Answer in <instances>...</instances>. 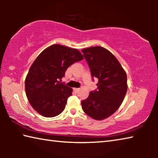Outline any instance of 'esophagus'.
I'll use <instances>...</instances> for the list:
<instances>
[{"label":"esophagus","mask_w":158,"mask_h":158,"mask_svg":"<svg viewBox=\"0 0 158 158\" xmlns=\"http://www.w3.org/2000/svg\"><path fill=\"white\" fill-rule=\"evenodd\" d=\"M79 89H77V88H74V91L75 92V93H77V92H79Z\"/></svg>","instance_id":"esophagus-1"}]
</instances>
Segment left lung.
Segmentation results:
<instances>
[{
    "label": "left lung",
    "mask_w": 158,
    "mask_h": 158,
    "mask_svg": "<svg viewBox=\"0 0 158 158\" xmlns=\"http://www.w3.org/2000/svg\"><path fill=\"white\" fill-rule=\"evenodd\" d=\"M91 75L99 79L98 90L91 91L81 101L84 111L92 118L102 121L120 107L127 90V74L113 53L102 47L81 50Z\"/></svg>",
    "instance_id": "left-lung-1"
}]
</instances>
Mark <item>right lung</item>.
Returning <instances> with one entry per match:
<instances>
[{"instance_id": "obj_1", "label": "right lung", "mask_w": 158, "mask_h": 158, "mask_svg": "<svg viewBox=\"0 0 158 158\" xmlns=\"http://www.w3.org/2000/svg\"><path fill=\"white\" fill-rule=\"evenodd\" d=\"M83 59L78 49L60 44L51 45L40 53L25 80L26 96L37 113L47 118L62 113L73 89L60 81L69 65Z\"/></svg>"}]
</instances>
